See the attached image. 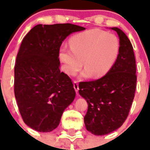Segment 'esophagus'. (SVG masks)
<instances>
[{
	"mask_svg": "<svg viewBox=\"0 0 150 150\" xmlns=\"http://www.w3.org/2000/svg\"><path fill=\"white\" fill-rule=\"evenodd\" d=\"M73 86H74V89H75V90L76 91V93H78L79 88V84H78L77 81H74V82H73Z\"/></svg>",
	"mask_w": 150,
	"mask_h": 150,
	"instance_id": "obj_1",
	"label": "esophagus"
}]
</instances>
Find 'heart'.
I'll list each match as a JSON object with an SVG mask.
<instances>
[{"label":"heart","mask_w":150,"mask_h":150,"mask_svg":"<svg viewBox=\"0 0 150 150\" xmlns=\"http://www.w3.org/2000/svg\"><path fill=\"white\" fill-rule=\"evenodd\" d=\"M69 47L70 49L62 47L59 51L64 71L71 76L76 75L83 61L86 69L81 77L86 79L93 75L98 78L106 75L115 63L120 51V41L114 34L93 29L73 36Z\"/></svg>","instance_id":"1"}]
</instances>
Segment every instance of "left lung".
<instances>
[{
    "mask_svg": "<svg viewBox=\"0 0 150 150\" xmlns=\"http://www.w3.org/2000/svg\"><path fill=\"white\" fill-rule=\"evenodd\" d=\"M120 51L108 72L99 79L80 82L79 94L86 100L84 117L87 131L95 135L109 134L120 128L128 117L136 89V64L133 47L128 36L117 27Z\"/></svg>",
    "mask_w": 150,
    "mask_h": 150,
    "instance_id": "1",
    "label": "left lung"
}]
</instances>
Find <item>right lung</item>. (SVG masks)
<instances>
[{
	"label": "right lung",
	"instance_id": "obj_1",
	"mask_svg": "<svg viewBox=\"0 0 150 150\" xmlns=\"http://www.w3.org/2000/svg\"><path fill=\"white\" fill-rule=\"evenodd\" d=\"M84 29L70 23L40 24L22 40L15 65L14 91L23 121L34 130L55 129L75 99L71 79L59 68V51L68 35Z\"/></svg>",
	"mask_w": 150,
	"mask_h": 150
}]
</instances>
